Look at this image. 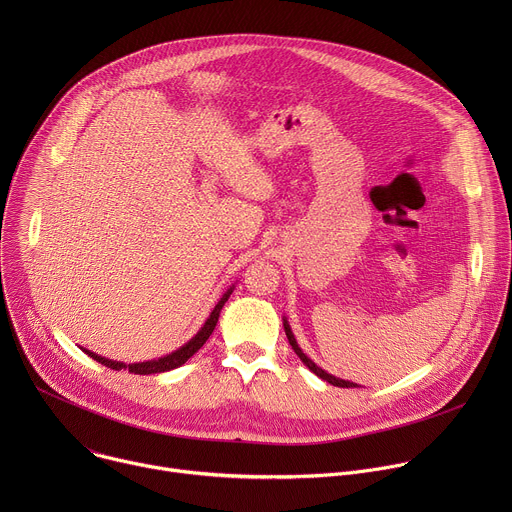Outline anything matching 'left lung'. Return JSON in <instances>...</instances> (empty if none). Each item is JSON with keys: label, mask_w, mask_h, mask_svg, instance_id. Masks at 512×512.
Wrapping results in <instances>:
<instances>
[{"label": "left lung", "mask_w": 512, "mask_h": 512, "mask_svg": "<svg viewBox=\"0 0 512 512\" xmlns=\"http://www.w3.org/2000/svg\"><path fill=\"white\" fill-rule=\"evenodd\" d=\"M283 330H285V336H287V340H289V344H291V348H294V352L300 356V360L306 364V367L314 373V375H318L320 379H324L326 383H330V385H334V387H342V389H350V387H360V385H356V383H352V381H344V379H338V377H334V375H330V373H326L324 369H320L318 364L300 348V344H298V340H296V336H294V332H291V328H289V322L285 320V316H283Z\"/></svg>", "instance_id": "left-lung-1"}]
</instances>
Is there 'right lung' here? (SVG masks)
Instances as JSON below:
<instances>
[{
    "instance_id": "add662e5",
    "label": "right lung",
    "mask_w": 512,
    "mask_h": 512,
    "mask_svg": "<svg viewBox=\"0 0 512 512\" xmlns=\"http://www.w3.org/2000/svg\"><path fill=\"white\" fill-rule=\"evenodd\" d=\"M233 289H235V285H231V287L225 291L223 298L218 300V304L214 306V310L210 312V316H208L206 322L202 324V328H200L184 346H180L178 350H174V352H170V354H166V356H162V358L125 364V362H121V360H111V358L99 356L97 352H91V350H87V348H83V352H87L93 360L105 364V367H109V369H115V371L127 369V371L133 373V375H156V373H166V371L178 369V367H182V364H184L194 352H198V348L208 340V336L212 334V330H214V326H216V322H218V316H221V310H223L225 302H227V300L231 298V294H233Z\"/></svg>"
}]
</instances>
